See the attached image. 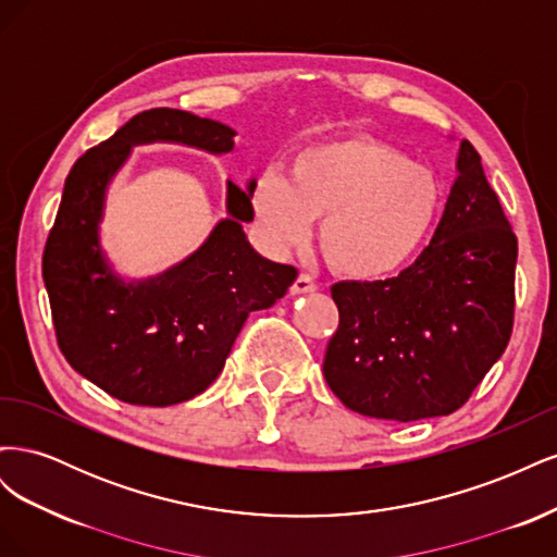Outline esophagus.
Returning a JSON list of instances; mask_svg holds the SVG:
<instances>
[{"label": "esophagus", "mask_w": 557, "mask_h": 557, "mask_svg": "<svg viewBox=\"0 0 557 557\" xmlns=\"http://www.w3.org/2000/svg\"><path fill=\"white\" fill-rule=\"evenodd\" d=\"M313 290H315V281H313L311 276H307V274H299V276L295 278V283L290 285V293H293V295L313 293Z\"/></svg>", "instance_id": "esophagus-1"}]
</instances>
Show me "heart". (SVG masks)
Listing matches in <instances>:
<instances>
[{
    "label": "heart",
    "mask_w": 557,
    "mask_h": 557,
    "mask_svg": "<svg viewBox=\"0 0 557 557\" xmlns=\"http://www.w3.org/2000/svg\"><path fill=\"white\" fill-rule=\"evenodd\" d=\"M252 221L276 250L307 244L315 218L320 246L336 274L383 281L423 248L442 211V185L395 146L339 137L297 150L288 178L260 174L250 185Z\"/></svg>",
    "instance_id": "heart-1"
}]
</instances>
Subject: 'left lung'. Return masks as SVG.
I'll return each instance as SVG.
<instances>
[{"instance_id": "8db88e82", "label": "left lung", "mask_w": 557, "mask_h": 557, "mask_svg": "<svg viewBox=\"0 0 557 557\" xmlns=\"http://www.w3.org/2000/svg\"><path fill=\"white\" fill-rule=\"evenodd\" d=\"M516 258L481 156L462 141L444 215L416 262L385 281L332 285L339 327L323 362L332 393L399 423L458 411L511 339Z\"/></svg>"}]
</instances>
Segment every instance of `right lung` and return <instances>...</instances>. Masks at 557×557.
<instances>
[{
	"label": "right lung",
	"mask_w": 557,
	"mask_h": 557,
	"mask_svg": "<svg viewBox=\"0 0 557 557\" xmlns=\"http://www.w3.org/2000/svg\"><path fill=\"white\" fill-rule=\"evenodd\" d=\"M234 129L178 109L141 111L72 166L44 248V283L58 346L81 376L137 407L190 399L221 374L250 311L285 295L297 269L262 258L246 242L250 185L227 183V221L207 244L158 278L123 283L97 239L104 190L129 146L181 141L227 153Z\"/></svg>",
	"instance_id": "add662e5"
}]
</instances>
